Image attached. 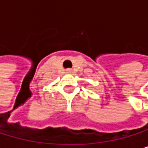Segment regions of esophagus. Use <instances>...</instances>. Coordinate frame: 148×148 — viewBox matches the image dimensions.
I'll use <instances>...</instances> for the list:
<instances>
[{"instance_id":"esophagus-1","label":"esophagus","mask_w":148,"mask_h":148,"mask_svg":"<svg viewBox=\"0 0 148 148\" xmlns=\"http://www.w3.org/2000/svg\"><path fill=\"white\" fill-rule=\"evenodd\" d=\"M68 72H70V70H68Z\"/></svg>"}]
</instances>
